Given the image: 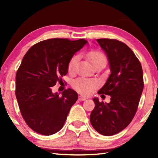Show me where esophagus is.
Masks as SVG:
<instances>
[{"label": "esophagus", "instance_id": "34e87169", "mask_svg": "<svg viewBox=\"0 0 158 158\" xmlns=\"http://www.w3.org/2000/svg\"><path fill=\"white\" fill-rule=\"evenodd\" d=\"M79 100L80 101H84V100H86V99H85V98L83 97L82 95H79Z\"/></svg>", "mask_w": 158, "mask_h": 158}]
</instances>
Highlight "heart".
Listing matches in <instances>:
<instances>
[{
	"label": "heart",
	"instance_id": "1",
	"mask_svg": "<svg viewBox=\"0 0 158 158\" xmlns=\"http://www.w3.org/2000/svg\"><path fill=\"white\" fill-rule=\"evenodd\" d=\"M85 56L93 65L96 66L100 63H106V58L102 52L99 50H92L86 53ZM79 61L78 56H73L69 59L68 64V72L73 73L76 71ZM98 82L95 79L86 78H78L73 82V89L79 93L84 95H89L98 86Z\"/></svg>",
	"mask_w": 158,
	"mask_h": 158
}]
</instances>
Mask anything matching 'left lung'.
Listing matches in <instances>:
<instances>
[{
    "label": "left lung",
    "mask_w": 158,
    "mask_h": 158,
    "mask_svg": "<svg viewBox=\"0 0 158 158\" xmlns=\"http://www.w3.org/2000/svg\"><path fill=\"white\" fill-rule=\"evenodd\" d=\"M97 42L107 55L111 71L98 94L110 95L111 102L93 99L90 121L98 132L111 136L127 127L135 116L143 89V70L135 53L123 42L108 38Z\"/></svg>",
    "instance_id": "left-lung-1"
}]
</instances>
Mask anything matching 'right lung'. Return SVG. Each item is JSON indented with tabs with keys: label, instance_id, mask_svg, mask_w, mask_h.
<instances>
[{
	"label": "right lung",
	"instance_id": "1",
	"mask_svg": "<svg viewBox=\"0 0 158 158\" xmlns=\"http://www.w3.org/2000/svg\"><path fill=\"white\" fill-rule=\"evenodd\" d=\"M84 39H48L32 46L16 74L15 95L28 126L42 135H52L63 127L69 110L78 98L71 89L60 96L52 86L68 73V64L84 46Z\"/></svg>",
	"mask_w": 158,
	"mask_h": 158
}]
</instances>
